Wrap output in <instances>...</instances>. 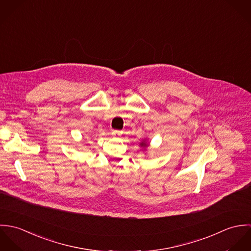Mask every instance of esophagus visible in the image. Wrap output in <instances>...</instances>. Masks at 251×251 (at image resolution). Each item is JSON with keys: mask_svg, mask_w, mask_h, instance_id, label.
<instances>
[{"mask_svg": "<svg viewBox=\"0 0 251 251\" xmlns=\"http://www.w3.org/2000/svg\"><path fill=\"white\" fill-rule=\"evenodd\" d=\"M121 134H122V132L120 130H112V135L115 138H119L121 136Z\"/></svg>", "mask_w": 251, "mask_h": 251, "instance_id": "34e87169", "label": "esophagus"}]
</instances>
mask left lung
Returning <instances> with one entry per match:
<instances>
[{"instance_id":"obj_1","label":"left lung","mask_w":251,"mask_h":251,"mask_svg":"<svg viewBox=\"0 0 251 251\" xmlns=\"http://www.w3.org/2000/svg\"><path fill=\"white\" fill-rule=\"evenodd\" d=\"M140 146H141V147H143V148H146V147L148 146V143H147V140H144V141H142V142L140 143Z\"/></svg>"}]
</instances>
